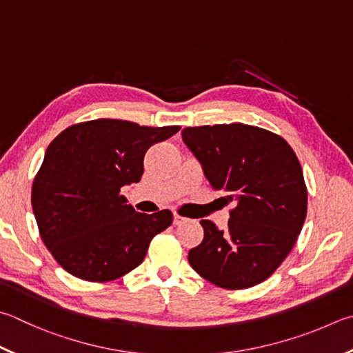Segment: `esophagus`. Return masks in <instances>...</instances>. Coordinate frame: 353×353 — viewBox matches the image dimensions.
I'll return each mask as SVG.
<instances>
[{
    "label": "esophagus",
    "mask_w": 353,
    "mask_h": 353,
    "mask_svg": "<svg viewBox=\"0 0 353 353\" xmlns=\"http://www.w3.org/2000/svg\"><path fill=\"white\" fill-rule=\"evenodd\" d=\"M185 221H187V217H183V216H181V214H174V221H172V222H174V225H181V223H183Z\"/></svg>",
    "instance_id": "1"
}]
</instances>
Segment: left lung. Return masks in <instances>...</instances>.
Instances as JSON below:
<instances>
[{"mask_svg": "<svg viewBox=\"0 0 353 353\" xmlns=\"http://www.w3.org/2000/svg\"><path fill=\"white\" fill-rule=\"evenodd\" d=\"M182 139L211 187L233 202L225 230L203 219V241L188 253L203 279L227 290L262 283L296 243L307 214L301 163L285 140L258 126H190Z\"/></svg>", "mask_w": 353, "mask_h": 353, "instance_id": "8db88e82", "label": "left lung"}]
</instances>
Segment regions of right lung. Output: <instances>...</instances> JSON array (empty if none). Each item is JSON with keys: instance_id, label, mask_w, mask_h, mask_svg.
<instances>
[{"instance_id": "1", "label": "right lung", "mask_w": 353, "mask_h": 353, "mask_svg": "<svg viewBox=\"0 0 353 353\" xmlns=\"http://www.w3.org/2000/svg\"><path fill=\"white\" fill-rule=\"evenodd\" d=\"M179 130L97 119L66 128L50 142L32 183V208L44 245L68 273L106 283L142 264L172 213H137L120 190L140 181L150 146Z\"/></svg>"}]
</instances>
